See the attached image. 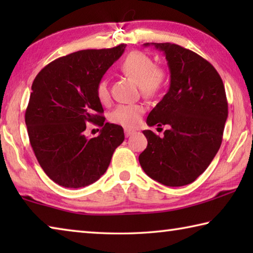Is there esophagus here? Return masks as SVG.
<instances>
[{
    "mask_svg": "<svg viewBox=\"0 0 253 253\" xmlns=\"http://www.w3.org/2000/svg\"><path fill=\"white\" fill-rule=\"evenodd\" d=\"M132 134H135V130L128 129V128H126V129H125V136H126V137H129V136H131Z\"/></svg>",
    "mask_w": 253,
    "mask_h": 253,
    "instance_id": "obj_1",
    "label": "esophagus"
}]
</instances>
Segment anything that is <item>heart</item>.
<instances>
[{
	"mask_svg": "<svg viewBox=\"0 0 253 253\" xmlns=\"http://www.w3.org/2000/svg\"><path fill=\"white\" fill-rule=\"evenodd\" d=\"M122 70L139 84L144 96L153 97L160 92L166 81L165 71L156 67L155 62L143 52L134 51L124 59ZM98 99L106 104L110 99L108 81L101 79L97 84ZM144 108L139 105H119L110 115L111 122L124 127H136L140 123Z\"/></svg>",
	"mask_w": 253,
	"mask_h": 253,
	"instance_id": "heart-1",
	"label": "heart"
}]
</instances>
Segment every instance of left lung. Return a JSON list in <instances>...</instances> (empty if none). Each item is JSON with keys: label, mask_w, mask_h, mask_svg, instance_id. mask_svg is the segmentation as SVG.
<instances>
[{"label": "left lung", "mask_w": 253, "mask_h": 253, "mask_svg": "<svg viewBox=\"0 0 253 253\" xmlns=\"http://www.w3.org/2000/svg\"><path fill=\"white\" fill-rule=\"evenodd\" d=\"M164 53L169 89L147 117L148 126L169 125L164 136L144 130L147 147L139 164L149 177L166 186L194 182L221 146L228 118L223 81L198 53L173 43H145Z\"/></svg>", "instance_id": "1"}]
</instances>
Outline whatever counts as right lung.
Wrapping results in <instances>:
<instances>
[{
  "mask_svg": "<svg viewBox=\"0 0 253 253\" xmlns=\"http://www.w3.org/2000/svg\"><path fill=\"white\" fill-rule=\"evenodd\" d=\"M125 48L77 51L49 63L33 81L25 111L30 144L42 169L59 185L79 188L96 182L125 139L122 126L105 123L96 93ZM87 122L103 126L97 137L84 135Z\"/></svg>",
  "mask_w": 253,
  "mask_h": 253,
  "instance_id": "add662e5",
  "label": "right lung"
}]
</instances>
